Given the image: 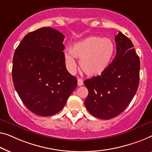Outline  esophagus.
<instances>
[{
	"instance_id": "obj_1",
	"label": "esophagus",
	"mask_w": 152,
	"mask_h": 152,
	"mask_svg": "<svg viewBox=\"0 0 152 152\" xmlns=\"http://www.w3.org/2000/svg\"><path fill=\"white\" fill-rule=\"evenodd\" d=\"M83 85V81L81 80V79L78 78V86H82Z\"/></svg>"
}]
</instances>
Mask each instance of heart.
<instances>
[{
	"instance_id": "1",
	"label": "heart",
	"mask_w": 152,
	"mask_h": 152,
	"mask_svg": "<svg viewBox=\"0 0 152 152\" xmlns=\"http://www.w3.org/2000/svg\"><path fill=\"white\" fill-rule=\"evenodd\" d=\"M65 53V61L70 72H75L76 61L84 73L91 77L102 74L110 66L115 53V45L112 39L98 36H90L76 42Z\"/></svg>"
}]
</instances>
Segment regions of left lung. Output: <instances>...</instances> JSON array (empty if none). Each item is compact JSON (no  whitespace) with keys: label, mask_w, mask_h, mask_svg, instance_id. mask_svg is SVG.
I'll use <instances>...</instances> for the list:
<instances>
[{"label":"left lung","mask_w":152,"mask_h":152,"mask_svg":"<svg viewBox=\"0 0 152 152\" xmlns=\"http://www.w3.org/2000/svg\"><path fill=\"white\" fill-rule=\"evenodd\" d=\"M117 54L100 76L84 81L89 91L85 104L97 118L118 116L134 98L139 84L140 60L131 40L121 32L115 37Z\"/></svg>","instance_id":"obj_1"}]
</instances>
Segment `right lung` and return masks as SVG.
Segmentation results:
<instances>
[{
  "instance_id": "right-lung-1",
  "label": "right lung",
  "mask_w": 152,
  "mask_h": 152,
  "mask_svg": "<svg viewBox=\"0 0 152 152\" xmlns=\"http://www.w3.org/2000/svg\"><path fill=\"white\" fill-rule=\"evenodd\" d=\"M65 39L51 27L27 34L15 49L12 78L15 89L29 110L42 117L58 113L77 86L65 63Z\"/></svg>"
}]
</instances>
